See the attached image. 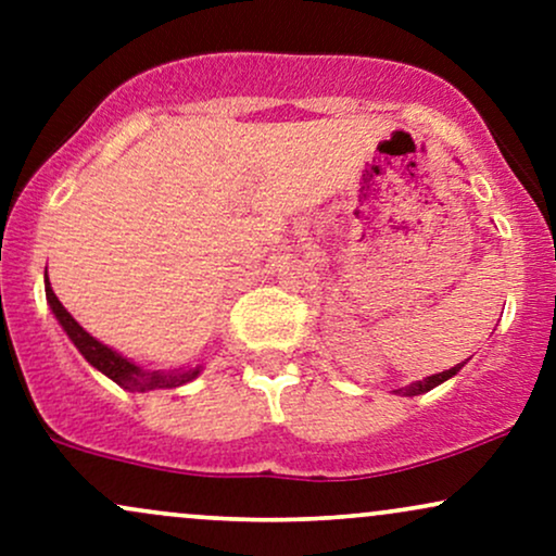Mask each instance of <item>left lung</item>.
Segmentation results:
<instances>
[{
  "label": "left lung",
  "instance_id": "8db88e82",
  "mask_svg": "<svg viewBox=\"0 0 556 556\" xmlns=\"http://www.w3.org/2000/svg\"><path fill=\"white\" fill-rule=\"evenodd\" d=\"M463 368V363H457L455 368H450V371H442V374H433V376H426L424 381H416V384H410V387H402V389H394V392L397 394H402V397H416V394H424V392H429V389H433V387H439L442 384V381H446V379H452V376H455L457 371H460Z\"/></svg>",
  "mask_w": 556,
  "mask_h": 556
}]
</instances>
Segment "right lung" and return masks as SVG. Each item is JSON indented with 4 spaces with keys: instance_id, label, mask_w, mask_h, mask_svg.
<instances>
[{
    "instance_id": "1",
    "label": "right lung",
    "mask_w": 556,
    "mask_h": 556,
    "mask_svg": "<svg viewBox=\"0 0 556 556\" xmlns=\"http://www.w3.org/2000/svg\"><path fill=\"white\" fill-rule=\"evenodd\" d=\"M47 285V303L52 305V314L60 321V327L67 331V337L73 340L75 348L80 350V355L86 358L96 371L110 376L114 384H119L127 392H151V389H175L193 381L198 374L203 371V366L188 368V371H151V368H140L132 361H127L125 355H119L117 350L106 348L104 342H99L96 337L88 334L86 329L75 321L73 316L67 314L65 305L60 303V298L54 295L52 285H49V277L43 279Z\"/></svg>"
}]
</instances>
